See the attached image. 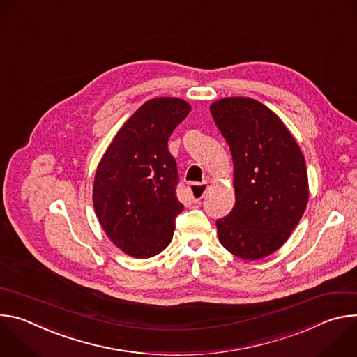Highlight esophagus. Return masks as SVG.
Wrapping results in <instances>:
<instances>
[{
	"mask_svg": "<svg viewBox=\"0 0 357 357\" xmlns=\"http://www.w3.org/2000/svg\"><path fill=\"white\" fill-rule=\"evenodd\" d=\"M209 189V183L208 182H202V183H190L189 185V192H190V197L192 200L196 203V202H200L202 197L205 196L206 190Z\"/></svg>",
	"mask_w": 357,
	"mask_h": 357,
	"instance_id": "1",
	"label": "esophagus"
}]
</instances>
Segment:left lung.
<instances>
[{
	"instance_id": "obj_1",
	"label": "left lung",
	"mask_w": 357,
	"mask_h": 357,
	"mask_svg": "<svg viewBox=\"0 0 357 357\" xmlns=\"http://www.w3.org/2000/svg\"><path fill=\"white\" fill-rule=\"evenodd\" d=\"M233 158L236 203L216 222L222 245L241 260H260L291 236L308 205L302 151L282 120L250 97L211 105Z\"/></svg>"
}]
</instances>
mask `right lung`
Here are the masks:
<instances>
[{
  "label": "right lung",
  "instance_id": "add662e5",
  "mask_svg": "<svg viewBox=\"0 0 357 357\" xmlns=\"http://www.w3.org/2000/svg\"><path fill=\"white\" fill-rule=\"evenodd\" d=\"M190 113L176 97L151 98L123 124L101 157L93 183V206L107 237L126 254L149 259L172 240L178 169L168 139Z\"/></svg>",
  "mask_w": 357,
  "mask_h": 357
}]
</instances>
